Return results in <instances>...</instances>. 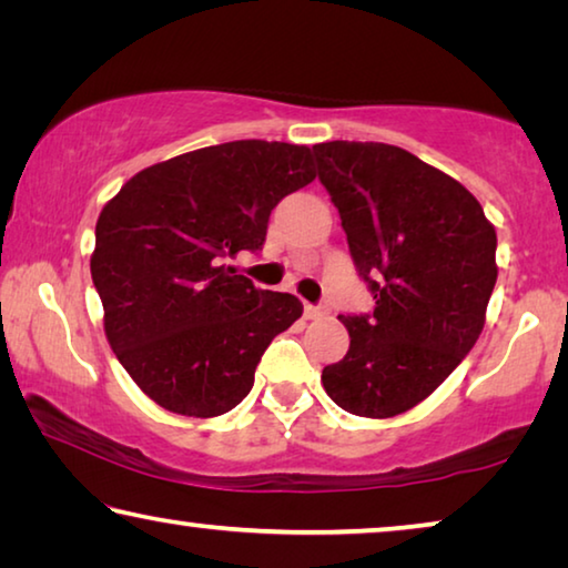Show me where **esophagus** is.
I'll return each mask as SVG.
<instances>
[{"instance_id":"obj_1","label":"esophagus","mask_w":568,"mask_h":568,"mask_svg":"<svg viewBox=\"0 0 568 568\" xmlns=\"http://www.w3.org/2000/svg\"><path fill=\"white\" fill-rule=\"evenodd\" d=\"M325 315H328V305H305L307 321H321Z\"/></svg>"}]
</instances>
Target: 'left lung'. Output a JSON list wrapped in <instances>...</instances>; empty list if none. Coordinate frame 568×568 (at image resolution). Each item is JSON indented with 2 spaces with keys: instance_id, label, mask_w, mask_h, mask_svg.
Segmentation results:
<instances>
[{
  "instance_id": "left-lung-1",
  "label": "left lung",
  "mask_w": 568,
  "mask_h": 568,
  "mask_svg": "<svg viewBox=\"0 0 568 568\" xmlns=\"http://www.w3.org/2000/svg\"><path fill=\"white\" fill-rule=\"evenodd\" d=\"M313 155L376 301L371 315H338L351 348L325 365L323 388L353 416H398L428 398L484 331L496 230L458 180L403 148L333 140Z\"/></svg>"
}]
</instances>
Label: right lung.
Here are the masks:
<instances>
[{
  "instance_id": "add662e5",
  "label": "right lung",
  "mask_w": 568,
  "mask_h": 568,
  "mask_svg": "<svg viewBox=\"0 0 568 568\" xmlns=\"http://www.w3.org/2000/svg\"><path fill=\"white\" fill-rule=\"evenodd\" d=\"M311 148L237 140L145 168L102 207L90 261L104 335L140 390L180 416L233 410L303 315L225 265L261 250L273 207L315 180Z\"/></svg>"
}]
</instances>
